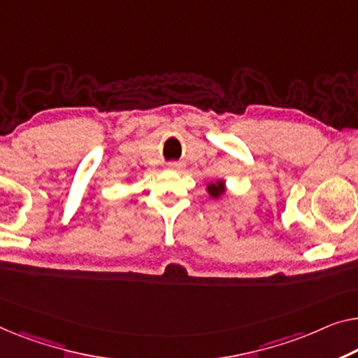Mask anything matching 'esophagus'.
<instances>
[{
    "instance_id": "obj_1",
    "label": "esophagus",
    "mask_w": 358,
    "mask_h": 358,
    "mask_svg": "<svg viewBox=\"0 0 358 358\" xmlns=\"http://www.w3.org/2000/svg\"><path fill=\"white\" fill-rule=\"evenodd\" d=\"M181 167H183V165L178 164V162H170V164H167V169H169V170H173V172H178V170H181Z\"/></svg>"
}]
</instances>
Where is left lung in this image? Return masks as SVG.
Masks as SVG:
<instances>
[{
    "label": "left lung",
    "instance_id": "left-lung-1",
    "mask_svg": "<svg viewBox=\"0 0 358 358\" xmlns=\"http://www.w3.org/2000/svg\"><path fill=\"white\" fill-rule=\"evenodd\" d=\"M206 191L209 193L212 199H220V197L227 193L225 180H217L215 183H209L206 186Z\"/></svg>",
    "mask_w": 358,
    "mask_h": 358
}]
</instances>
